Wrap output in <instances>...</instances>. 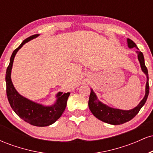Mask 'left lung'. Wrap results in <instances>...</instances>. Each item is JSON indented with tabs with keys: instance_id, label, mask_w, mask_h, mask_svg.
I'll return each instance as SVG.
<instances>
[{
	"instance_id": "8db88e82",
	"label": "left lung",
	"mask_w": 153,
	"mask_h": 153,
	"mask_svg": "<svg viewBox=\"0 0 153 153\" xmlns=\"http://www.w3.org/2000/svg\"><path fill=\"white\" fill-rule=\"evenodd\" d=\"M127 44L129 48H135L137 49L136 51L137 54L138 60L140 62V66H141L142 71L147 76V82L146 86H145V95L144 96L143 99L140 101V103L135 108L130 110H122L118 109V108H114L111 107L106 106V104L99 101L97 99V96L93 91L91 89V94L89 96L88 101V106L90 108L91 113L94 114L95 117L99 120L102 121L103 122L108 123V124H113V125H118V124H122L124 123L129 122L131 119L138 114L141 108L145 105L146 102L147 97L149 95V78H148V72L145 64V59L143 52H140L132 40L130 39H127Z\"/></svg>"
}]
</instances>
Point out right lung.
<instances>
[{
    "mask_svg": "<svg viewBox=\"0 0 153 153\" xmlns=\"http://www.w3.org/2000/svg\"><path fill=\"white\" fill-rule=\"evenodd\" d=\"M39 35V34H34L26 39L12 53L10 63L6 73V94L12 109L21 119L31 125L36 127H47L55 122L62 116L66 108L67 101L71 93L62 94V92H59L56 96L57 100L54 104L46 106L34 102L19 94L13 86L10 78L13 59L17 52L24 44L36 38Z\"/></svg>",
    "mask_w": 153,
    "mask_h": 153,
    "instance_id": "add662e5",
    "label": "right lung"
}]
</instances>
